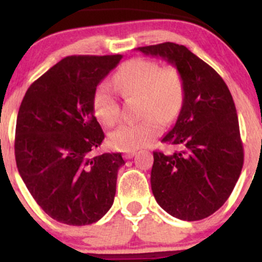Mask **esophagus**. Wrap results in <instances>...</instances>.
<instances>
[{"mask_svg": "<svg viewBox=\"0 0 262 262\" xmlns=\"http://www.w3.org/2000/svg\"><path fill=\"white\" fill-rule=\"evenodd\" d=\"M134 155H135V151H128V152H124V154H123V158H124L125 160H129V159L133 158Z\"/></svg>", "mask_w": 262, "mask_h": 262, "instance_id": "obj_1", "label": "esophagus"}]
</instances>
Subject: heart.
I'll return each mask as SVG.
<instances>
[{
    "label": "heart",
    "instance_id": "b5f03b06",
    "mask_svg": "<svg viewBox=\"0 0 262 262\" xmlns=\"http://www.w3.org/2000/svg\"><path fill=\"white\" fill-rule=\"evenodd\" d=\"M114 85L123 97H140L141 121L123 124L110 134L113 148L132 151L151 143L161 134L162 122L172 123L185 102V83L172 66L161 68L146 59L129 60L118 69ZM93 113L104 125H114L121 118L119 103L108 83L96 87L92 98Z\"/></svg>",
    "mask_w": 262,
    "mask_h": 262
}]
</instances>
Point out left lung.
Returning a JSON list of instances; mask_svg holds the SVG:
<instances>
[{
  "label": "left lung",
  "mask_w": 262,
  "mask_h": 262,
  "mask_svg": "<svg viewBox=\"0 0 262 262\" xmlns=\"http://www.w3.org/2000/svg\"><path fill=\"white\" fill-rule=\"evenodd\" d=\"M175 65L185 83V102L161 141L179 151H154L152 194L162 209L182 221H201L225 203L244 164L239 121L231 93L217 71L175 43L137 48Z\"/></svg>",
  "instance_id": "obj_1"
}]
</instances>
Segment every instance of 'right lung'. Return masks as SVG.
Returning <instances> with one entry per match:
<instances>
[{"mask_svg":"<svg viewBox=\"0 0 262 262\" xmlns=\"http://www.w3.org/2000/svg\"><path fill=\"white\" fill-rule=\"evenodd\" d=\"M122 58L66 56L29 86L20 103L18 171L35 202L60 223L92 224L113 204L124 160L121 152L92 155L104 139L92 98Z\"/></svg>","mask_w":262,"mask_h":262,"instance_id":"right-lung-1","label":"right lung"}]
</instances>
